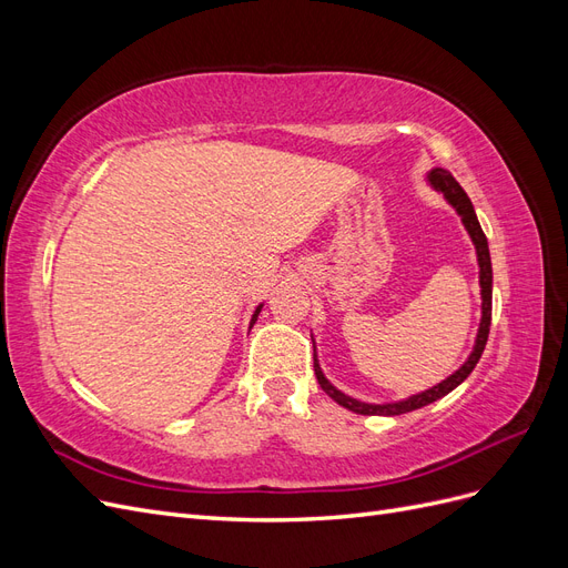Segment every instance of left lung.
<instances>
[{
	"mask_svg": "<svg viewBox=\"0 0 568 568\" xmlns=\"http://www.w3.org/2000/svg\"><path fill=\"white\" fill-rule=\"evenodd\" d=\"M426 184L434 189V192L443 194V199L448 201L455 213L462 217V225L467 230L471 244L476 248V261H478V286H480V322H478V332L474 338V348L469 353V357L464 359V365L459 369H455L448 379H443L440 384L426 388L417 395H409V398L403 400H393V403H363L357 398H351L343 390H338L329 379H326L322 367H320V359L315 353V376H317V384L322 386V390L329 395L332 400H336L341 407H346L355 415H384V417H395V415H405V412L412 409H419L428 403H436L443 395H448L450 390H455L467 376L474 372L476 363L480 359V353L486 348V341H488V332H490V313H493V265H490V251H488V239L478 225V217L474 205L467 196V192L459 186V182L448 173V170L443 168H432L426 173ZM315 343V338H313Z\"/></svg>",
	"mask_w": 568,
	"mask_h": 568,
	"instance_id": "8db88e82",
	"label": "left lung"
}]
</instances>
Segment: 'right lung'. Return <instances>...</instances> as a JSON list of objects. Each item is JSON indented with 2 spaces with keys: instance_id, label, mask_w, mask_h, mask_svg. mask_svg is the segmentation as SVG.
I'll return each instance as SVG.
<instances>
[{
  "instance_id": "obj_1",
  "label": "right lung",
  "mask_w": 568,
  "mask_h": 568,
  "mask_svg": "<svg viewBox=\"0 0 568 568\" xmlns=\"http://www.w3.org/2000/svg\"><path fill=\"white\" fill-rule=\"evenodd\" d=\"M261 311H263V303H261V305H257V307H255V311H253V315H251V326L255 324V320H257V315H261Z\"/></svg>"
}]
</instances>
